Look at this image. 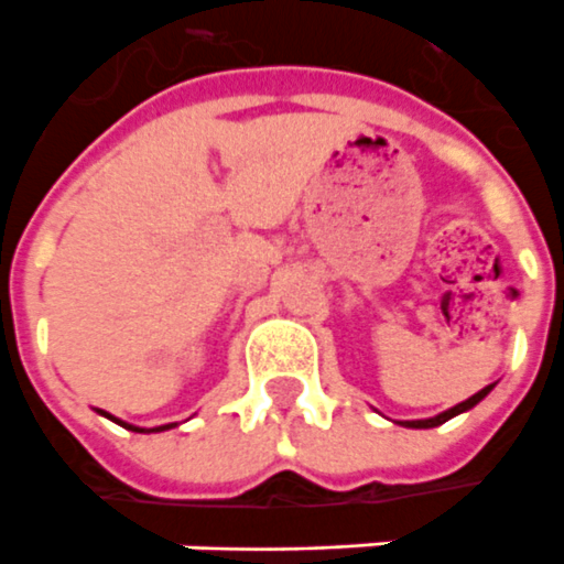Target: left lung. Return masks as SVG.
<instances>
[{"label": "left lung", "mask_w": 564, "mask_h": 564, "mask_svg": "<svg viewBox=\"0 0 564 564\" xmlns=\"http://www.w3.org/2000/svg\"><path fill=\"white\" fill-rule=\"evenodd\" d=\"M490 388H494V386L481 388V391H478V394H473V398H469V400H463V403H457V406H452V410H448V412H442V415H436V419L406 421V424H410V427H436V424H445V421L454 419V415H460V412L473 410V406H475V403H478V400L487 398V391H490Z\"/></svg>", "instance_id": "8db88e82"}]
</instances>
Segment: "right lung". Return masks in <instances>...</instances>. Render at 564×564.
<instances>
[{
    "label": "right lung",
    "instance_id": "1",
    "mask_svg": "<svg viewBox=\"0 0 564 564\" xmlns=\"http://www.w3.org/2000/svg\"><path fill=\"white\" fill-rule=\"evenodd\" d=\"M119 424H122V421H119ZM166 427H170V424H164V427H154V431H166ZM128 431H137V427H128Z\"/></svg>",
    "mask_w": 564,
    "mask_h": 564
}]
</instances>
